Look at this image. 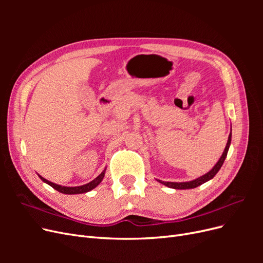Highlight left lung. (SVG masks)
Listing matches in <instances>:
<instances>
[{
  "label": "left lung",
  "mask_w": 263,
  "mask_h": 263,
  "mask_svg": "<svg viewBox=\"0 0 263 263\" xmlns=\"http://www.w3.org/2000/svg\"><path fill=\"white\" fill-rule=\"evenodd\" d=\"M230 142H232V133L229 134V137H228V141H227V145L225 147V150L224 153H222L221 157L219 158L218 162L215 164L213 166V169L211 171H209L208 173H205L204 176L197 178L193 181H189V182H164V181H160V180H157L160 183H162L163 185L168 186V187H171V189H176V190H187V189H194L198 185L203 184V183L210 181L211 179H213L215 176H216V173L219 171V169L221 168L222 163H224L225 159L227 157V153H228V149H229V146H230Z\"/></svg>",
  "instance_id": "8db88e82"
}]
</instances>
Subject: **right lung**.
I'll list each match as a JSON object with an SVG mask.
<instances>
[{"mask_svg": "<svg viewBox=\"0 0 263 263\" xmlns=\"http://www.w3.org/2000/svg\"><path fill=\"white\" fill-rule=\"evenodd\" d=\"M38 176H39V174H38ZM104 176H105V170L103 171L99 177L95 178L93 181L86 183V184H84V185H80V186H62V185H59V184H55V183H52L48 180H46L42 176H39V178H41L45 183H47V184H49L50 186H52L54 190H57L58 192H60V193H63V194H81V193L89 192V191L93 190L94 187H97L102 182Z\"/></svg>", "mask_w": 263, "mask_h": 263, "instance_id": "1", "label": "right lung"}]
</instances>
